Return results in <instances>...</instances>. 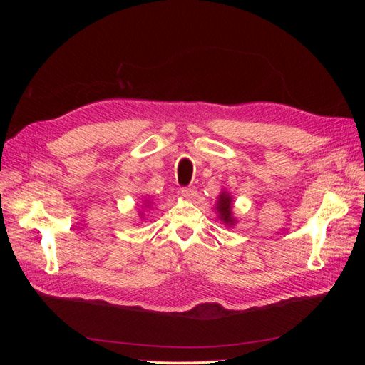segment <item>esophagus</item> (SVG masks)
Listing matches in <instances>:
<instances>
[{"mask_svg": "<svg viewBox=\"0 0 365 365\" xmlns=\"http://www.w3.org/2000/svg\"><path fill=\"white\" fill-rule=\"evenodd\" d=\"M181 195L185 197L187 201H193L197 193L195 190V187H185V189H181Z\"/></svg>", "mask_w": 365, "mask_h": 365, "instance_id": "esophagus-1", "label": "esophagus"}]
</instances>
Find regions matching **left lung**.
Instances as JSON below:
<instances>
[{
    "instance_id": "obj_1",
    "label": "left lung",
    "mask_w": 365,
    "mask_h": 365,
    "mask_svg": "<svg viewBox=\"0 0 365 365\" xmlns=\"http://www.w3.org/2000/svg\"><path fill=\"white\" fill-rule=\"evenodd\" d=\"M233 200H231L230 193L222 192L219 195V200L216 202V210L219 213V219L222 220L224 224H227L228 227L235 225L236 224V219L233 217V212H231V207H233Z\"/></svg>"
}]
</instances>
